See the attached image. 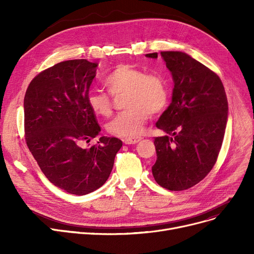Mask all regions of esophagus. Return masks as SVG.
<instances>
[{
  "instance_id": "obj_1",
  "label": "esophagus",
  "mask_w": 254,
  "mask_h": 254,
  "mask_svg": "<svg viewBox=\"0 0 254 254\" xmlns=\"http://www.w3.org/2000/svg\"><path fill=\"white\" fill-rule=\"evenodd\" d=\"M142 140L141 137H134V138H126L124 139V143L127 145H131V144H137Z\"/></svg>"
}]
</instances>
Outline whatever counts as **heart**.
Here are the masks:
<instances>
[{"mask_svg": "<svg viewBox=\"0 0 254 254\" xmlns=\"http://www.w3.org/2000/svg\"><path fill=\"white\" fill-rule=\"evenodd\" d=\"M105 86L112 96L126 92L127 110L117 114L107 125L111 135L132 138L140 135L150 118V114L162 112L168 103V87L162 76L145 74L129 64H119L106 77ZM87 104L98 116L107 117L112 112V101L106 93L90 91Z\"/></svg>", "mask_w": 254, "mask_h": 254, "instance_id": "obj_1", "label": "heart"}]
</instances>
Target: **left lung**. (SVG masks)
I'll return each instance as SVG.
<instances>
[{
	"mask_svg": "<svg viewBox=\"0 0 254 254\" xmlns=\"http://www.w3.org/2000/svg\"><path fill=\"white\" fill-rule=\"evenodd\" d=\"M147 58L157 59V53ZM174 88L172 102L156 123L167 136L154 139L155 181L184 190L203 180L215 165L228 123L229 106L220 78L182 51H162Z\"/></svg>",
	"mask_w": 254,
	"mask_h": 254,
	"instance_id": "obj_1",
	"label": "left lung"
}]
</instances>
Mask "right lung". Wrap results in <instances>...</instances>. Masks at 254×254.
Returning <instances> with one entry per match:
<instances>
[{
	"instance_id": "1",
	"label": "right lung",
	"mask_w": 254,
	"mask_h": 254,
	"mask_svg": "<svg viewBox=\"0 0 254 254\" xmlns=\"http://www.w3.org/2000/svg\"><path fill=\"white\" fill-rule=\"evenodd\" d=\"M97 63L65 61L37 75L26 89L24 131L26 145L47 179L59 189L84 195L109 178L123 142L101 137L87 96L97 74Z\"/></svg>"
}]
</instances>
